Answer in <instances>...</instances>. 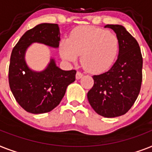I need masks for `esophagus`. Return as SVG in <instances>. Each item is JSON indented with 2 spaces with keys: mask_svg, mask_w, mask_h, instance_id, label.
<instances>
[{
  "mask_svg": "<svg viewBox=\"0 0 152 152\" xmlns=\"http://www.w3.org/2000/svg\"><path fill=\"white\" fill-rule=\"evenodd\" d=\"M83 76V74L82 72H76V78L77 79V80H80V78H82Z\"/></svg>",
  "mask_w": 152,
  "mask_h": 152,
  "instance_id": "1",
  "label": "esophagus"
}]
</instances>
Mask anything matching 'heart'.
<instances>
[{
	"label": "heart",
	"instance_id": "heart-1",
	"mask_svg": "<svg viewBox=\"0 0 152 152\" xmlns=\"http://www.w3.org/2000/svg\"><path fill=\"white\" fill-rule=\"evenodd\" d=\"M119 41L116 35L94 26L74 29L69 38L60 44V54L68 62L80 61L91 73H101L111 67L116 58Z\"/></svg>",
	"mask_w": 152,
	"mask_h": 152
}]
</instances>
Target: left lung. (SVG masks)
Returning a JSON list of instances; mask_svg holds the SVG:
<instances>
[{
  "mask_svg": "<svg viewBox=\"0 0 152 152\" xmlns=\"http://www.w3.org/2000/svg\"><path fill=\"white\" fill-rule=\"evenodd\" d=\"M119 41V55L110 69L93 76V87L87 98L97 114L114 118L126 114L140 93L142 82L143 58L137 41L121 25H106Z\"/></svg>",
  "mask_w": 152,
  "mask_h": 152,
  "instance_id": "obj_1",
  "label": "left lung"
}]
</instances>
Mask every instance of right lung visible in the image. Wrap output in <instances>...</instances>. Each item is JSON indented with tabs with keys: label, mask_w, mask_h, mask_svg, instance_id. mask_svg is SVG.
<instances>
[{
	"label": "right lung",
	"mask_w": 152,
	"mask_h": 152,
	"mask_svg": "<svg viewBox=\"0 0 152 152\" xmlns=\"http://www.w3.org/2000/svg\"><path fill=\"white\" fill-rule=\"evenodd\" d=\"M59 41L58 24L41 23L26 32L12 50L8 70L10 89L26 112L42 114L53 110L63 98L68 86L76 80V70L61 69L54 58L40 72L32 70L26 62V51L33 43L57 48Z\"/></svg>",
	"instance_id": "right-lung-1"
}]
</instances>
